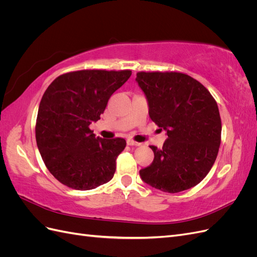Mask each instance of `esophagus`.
Segmentation results:
<instances>
[{
  "instance_id": "esophagus-1",
  "label": "esophagus",
  "mask_w": 257,
  "mask_h": 257,
  "mask_svg": "<svg viewBox=\"0 0 257 257\" xmlns=\"http://www.w3.org/2000/svg\"><path fill=\"white\" fill-rule=\"evenodd\" d=\"M127 145H128V146H141L142 144L133 141V139H127Z\"/></svg>"
}]
</instances>
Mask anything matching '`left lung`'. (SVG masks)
Here are the masks:
<instances>
[{
	"label": "left lung",
	"instance_id": "1",
	"mask_svg": "<svg viewBox=\"0 0 257 257\" xmlns=\"http://www.w3.org/2000/svg\"><path fill=\"white\" fill-rule=\"evenodd\" d=\"M149 115L166 131L163 148L150 146L154 160L139 172L143 181L167 193L198 184L214 164L221 144L222 123L217 104L196 79L182 73L141 72Z\"/></svg>",
	"mask_w": 257,
	"mask_h": 257
}]
</instances>
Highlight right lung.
Here are the masks:
<instances>
[{"label": "right lung", "mask_w": 257, "mask_h": 257, "mask_svg": "<svg viewBox=\"0 0 257 257\" xmlns=\"http://www.w3.org/2000/svg\"><path fill=\"white\" fill-rule=\"evenodd\" d=\"M131 75V71L72 72L59 76L45 91L36 143L46 167L62 184L87 191L112 179L125 139L95 137L89 126L100 119L108 99Z\"/></svg>", "instance_id": "obj_1"}]
</instances>
